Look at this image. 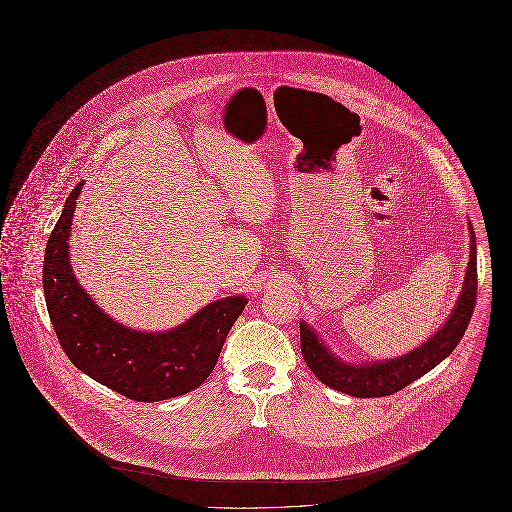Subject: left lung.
Masks as SVG:
<instances>
[{"instance_id": "8db88e82", "label": "left lung", "mask_w": 512, "mask_h": 512, "mask_svg": "<svg viewBox=\"0 0 512 512\" xmlns=\"http://www.w3.org/2000/svg\"><path fill=\"white\" fill-rule=\"evenodd\" d=\"M468 230L470 259L459 299L438 332L413 351L386 361L347 363L326 347L317 330H313L305 320L299 322L303 359L322 384L353 397H384L413 384L414 380L451 355L463 338L476 305V236L472 226H468Z\"/></svg>"}]
</instances>
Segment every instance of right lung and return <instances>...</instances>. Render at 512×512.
<instances>
[{
	"label": "right lung",
	"instance_id": "right-lung-1",
	"mask_svg": "<svg viewBox=\"0 0 512 512\" xmlns=\"http://www.w3.org/2000/svg\"><path fill=\"white\" fill-rule=\"evenodd\" d=\"M78 182L65 201L44 257V293L59 343L78 370L134 401H163L199 388L219 361L224 340L247 297L230 295L165 332L132 330L105 315L69 261Z\"/></svg>",
	"mask_w": 512,
	"mask_h": 512
}]
</instances>
